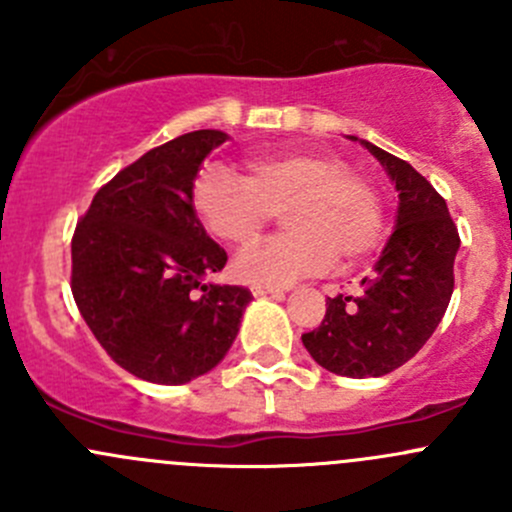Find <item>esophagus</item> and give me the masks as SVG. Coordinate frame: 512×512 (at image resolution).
Returning <instances> with one entry per match:
<instances>
[{
    "label": "esophagus",
    "instance_id": "1",
    "mask_svg": "<svg viewBox=\"0 0 512 512\" xmlns=\"http://www.w3.org/2000/svg\"><path fill=\"white\" fill-rule=\"evenodd\" d=\"M250 292L255 294V297H282V289H275V287H265V285H252Z\"/></svg>",
    "mask_w": 512,
    "mask_h": 512
}]
</instances>
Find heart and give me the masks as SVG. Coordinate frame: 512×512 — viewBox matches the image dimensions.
<instances>
[{"mask_svg":"<svg viewBox=\"0 0 512 512\" xmlns=\"http://www.w3.org/2000/svg\"><path fill=\"white\" fill-rule=\"evenodd\" d=\"M247 178L208 165L193 183L200 223L232 247H252L282 213L285 235L235 260V277L250 285L287 287L327 270L337 257L354 262L381 240L384 208L369 178L342 158L317 151H280L245 163Z\"/></svg>","mask_w":512,"mask_h":512,"instance_id":"1","label":"heart"}]
</instances>
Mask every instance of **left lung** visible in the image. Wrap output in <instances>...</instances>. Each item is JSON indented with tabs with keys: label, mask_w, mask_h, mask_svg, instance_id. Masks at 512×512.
I'll return each mask as SVG.
<instances>
[{
	"label": "left lung",
	"mask_w": 512,
	"mask_h": 512,
	"mask_svg": "<svg viewBox=\"0 0 512 512\" xmlns=\"http://www.w3.org/2000/svg\"><path fill=\"white\" fill-rule=\"evenodd\" d=\"M359 143L396 185L394 232L359 292L327 297L322 324L302 334L319 366L349 379L391 374L431 339L451 302L461 247L446 200L414 165L374 143Z\"/></svg>",
	"instance_id": "left-lung-1"
}]
</instances>
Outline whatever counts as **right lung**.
Returning <instances> with one entry per match:
<instances>
[{"mask_svg":"<svg viewBox=\"0 0 512 512\" xmlns=\"http://www.w3.org/2000/svg\"><path fill=\"white\" fill-rule=\"evenodd\" d=\"M193 131L113 175L71 240V292L108 356L153 384L178 386L225 359L250 289L213 285L223 247L193 210L203 160L227 141Z\"/></svg>","mask_w":512,"mask_h":512,"instance_id":"right-lung-1","label":"right lung"}]
</instances>
